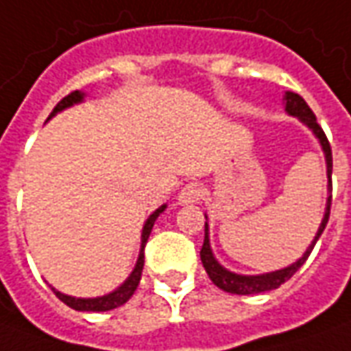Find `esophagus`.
Masks as SVG:
<instances>
[{
  "label": "esophagus",
  "mask_w": 351,
  "mask_h": 351,
  "mask_svg": "<svg viewBox=\"0 0 351 351\" xmlns=\"http://www.w3.org/2000/svg\"><path fill=\"white\" fill-rule=\"evenodd\" d=\"M199 198H202V186L198 182H188L178 192V204H182V206L196 204V202H199Z\"/></svg>",
  "instance_id": "esophagus-1"
}]
</instances>
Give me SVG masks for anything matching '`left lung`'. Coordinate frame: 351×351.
Here are the masks:
<instances>
[{
    "mask_svg": "<svg viewBox=\"0 0 351 351\" xmlns=\"http://www.w3.org/2000/svg\"><path fill=\"white\" fill-rule=\"evenodd\" d=\"M285 101V112L289 116H297L308 130H313L315 138L319 139L320 147L324 152V159H326V176H328V192H332V149H330V143L324 136L322 128L319 126L317 122V116L313 114V110L308 108V104L303 101V97H299L297 93L287 91L284 97ZM330 202H332V194L326 199V210H324V217L320 221L319 231L313 239V243L308 245L307 250L303 252V256L289 264L287 268H282V270H276V272L268 274H260V276H243V274H235L231 270L223 268L215 256H213L212 247H210V235H208V223H206V237H204V245H202V250H199V258H202V264L206 268V272L210 276L213 284L217 285L219 289H223L227 293H237V295H250V293H262V291H272V289H278L280 285L287 282L293 274L305 264V260L308 258L313 247L317 245L319 237L322 235L324 227L328 223V217H330ZM208 219V217H206Z\"/></svg>",
    "mask_w": 351,
    "mask_h": 351,
    "instance_id": "left-lung-1",
    "label": "left lung"
}]
</instances>
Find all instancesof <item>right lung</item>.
Masks as SVG:
<instances>
[{"label": "right lung", "mask_w": 351, "mask_h": 351, "mask_svg": "<svg viewBox=\"0 0 351 351\" xmlns=\"http://www.w3.org/2000/svg\"><path fill=\"white\" fill-rule=\"evenodd\" d=\"M83 97H85V93L81 91H73L69 93L67 97H64L60 103L56 104L54 110H52V114L48 116V120L56 116L58 112H62L64 108H69V106H73V104H77L83 101ZM165 208L167 206H161L159 210H155V212L147 217V221L143 225V231H141V248H139V256L138 262H136V268L132 270V274L128 276V280L124 284L120 285V287H116L114 291H110V293H106V295L101 297H89V299H83V297H71L66 295V293H62V291H56L54 287V293L56 297L60 299V301H64L67 307L75 308V311H89V313H101V311H112V308L120 307V305H124L130 297L134 295V291L138 289L139 280H141V270H143V248H145V243H147V239H149V233H152L153 225L157 221V217L165 212Z\"/></svg>", "instance_id": "right-lung-1"}]
</instances>
